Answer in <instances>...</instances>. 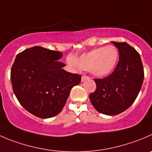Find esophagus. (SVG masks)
Segmentation results:
<instances>
[{"mask_svg": "<svg viewBox=\"0 0 152 152\" xmlns=\"http://www.w3.org/2000/svg\"><path fill=\"white\" fill-rule=\"evenodd\" d=\"M89 76H85V75H83V76H82V82H85V80H86V79H89Z\"/></svg>", "mask_w": 152, "mask_h": 152, "instance_id": "34e87169", "label": "esophagus"}]
</instances>
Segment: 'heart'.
Returning <instances> with one entry per match:
<instances>
[{
	"mask_svg": "<svg viewBox=\"0 0 152 152\" xmlns=\"http://www.w3.org/2000/svg\"><path fill=\"white\" fill-rule=\"evenodd\" d=\"M119 60V53L113 45L98 48L82 54L75 58H67V63L74 67H81L90 70L97 77H104L110 75L115 69Z\"/></svg>",
	"mask_w": 152,
	"mask_h": 152,
	"instance_id": "heart-1",
	"label": "heart"
}]
</instances>
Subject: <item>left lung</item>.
I'll return each instance as SVG.
<instances>
[{"label":"left lung","instance_id":"left-lung-1","mask_svg":"<svg viewBox=\"0 0 152 152\" xmlns=\"http://www.w3.org/2000/svg\"><path fill=\"white\" fill-rule=\"evenodd\" d=\"M119 50L115 70L103 79H94L96 88L89 98L94 108L105 115H117L129 108L142 87L144 70L139 53L126 42H112Z\"/></svg>","mask_w":152,"mask_h":152}]
</instances>
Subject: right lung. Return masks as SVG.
Masks as SVG:
<instances>
[{
  "label": "right lung",
  "instance_id": "add662e5",
  "mask_svg": "<svg viewBox=\"0 0 152 152\" xmlns=\"http://www.w3.org/2000/svg\"><path fill=\"white\" fill-rule=\"evenodd\" d=\"M62 53L42 47L28 48L17 55L11 69L13 92L27 111L50 118L61 111L72 88L82 75L67 72L58 60Z\"/></svg>",
  "mask_w": 152,
  "mask_h": 152
}]
</instances>
